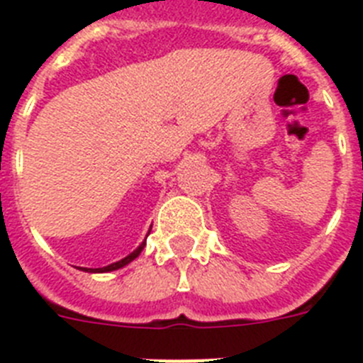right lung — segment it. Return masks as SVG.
I'll list each match as a JSON object with an SVG mask.
<instances>
[{"label": "right lung", "instance_id": "add662e5", "mask_svg": "<svg viewBox=\"0 0 363 363\" xmlns=\"http://www.w3.org/2000/svg\"><path fill=\"white\" fill-rule=\"evenodd\" d=\"M149 233H150V230H149ZM143 247H145V242L140 243V247H138L136 251L130 252L129 256H125V258H121L120 262H114V264L107 265V267H98V269L79 267V269H82V271H85V272H111V271H118V269H121V267H125V265H127V264H130V262H133V259H136L138 256H140V252L143 251Z\"/></svg>", "mask_w": 363, "mask_h": 363}]
</instances>
